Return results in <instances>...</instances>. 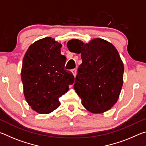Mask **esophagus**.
<instances>
[{
	"label": "esophagus",
	"instance_id": "1",
	"mask_svg": "<svg viewBox=\"0 0 146 146\" xmlns=\"http://www.w3.org/2000/svg\"><path fill=\"white\" fill-rule=\"evenodd\" d=\"M71 72H72L74 76L75 77L76 75V69H73V70H71Z\"/></svg>",
	"mask_w": 146,
	"mask_h": 146
}]
</instances>
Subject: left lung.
Returning a JSON list of instances; mask_svg holds the SVG:
<instances>
[{
    "label": "left lung",
    "instance_id": "left-lung-1",
    "mask_svg": "<svg viewBox=\"0 0 146 146\" xmlns=\"http://www.w3.org/2000/svg\"><path fill=\"white\" fill-rule=\"evenodd\" d=\"M67 46L71 52L81 53L82 62L74 89L84 107L93 113L110 110L117 102L123 85L124 67L117 49L99 38L88 44L72 39Z\"/></svg>",
    "mask_w": 146,
    "mask_h": 146
}]
</instances>
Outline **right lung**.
<instances>
[{
  "instance_id": "right-lung-1",
  "label": "right lung",
  "mask_w": 146,
  "mask_h": 146,
  "mask_svg": "<svg viewBox=\"0 0 146 146\" xmlns=\"http://www.w3.org/2000/svg\"><path fill=\"white\" fill-rule=\"evenodd\" d=\"M62 44L51 37L35 42L24 56L21 70L26 100L36 112L48 114L60 105L58 98L74 82L71 71L64 70L66 57Z\"/></svg>"
}]
</instances>
